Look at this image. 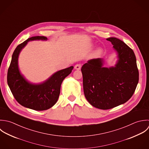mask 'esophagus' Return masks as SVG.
<instances>
[{
  "label": "esophagus",
  "mask_w": 149,
  "mask_h": 149,
  "mask_svg": "<svg viewBox=\"0 0 149 149\" xmlns=\"http://www.w3.org/2000/svg\"><path fill=\"white\" fill-rule=\"evenodd\" d=\"M81 68V64H76L75 66H74V69L76 70H80Z\"/></svg>",
  "instance_id": "1"
}]
</instances>
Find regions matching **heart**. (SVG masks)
Listing matches in <instances>:
<instances>
[{
    "mask_svg": "<svg viewBox=\"0 0 149 149\" xmlns=\"http://www.w3.org/2000/svg\"><path fill=\"white\" fill-rule=\"evenodd\" d=\"M102 50L101 49H98L97 50L95 51V54H94V55L95 56H99L101 54H102Z\"/></svg>",
    "mask_w": 149,
    "mask_h": 149,
    "instance_id": "b5f03b06",
    "label": "heart"
}]
</instances>
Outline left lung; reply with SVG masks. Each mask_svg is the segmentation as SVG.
Returning a JSON list of instances; mask_svg holds the SVG:
<instances>
[{
	"label": "left lung",
	"mask_w": 149,
	"mask_h": 149,
	"mask_svg": "<svg viewBox=\"0 0 149 149\" xmlns=\"http://www.w3.org/2000/svg\"><path fill=\"white\" fill-rule=\"evenodd\" d=\"M113 45L117 60L105 67L103 58L88 60L81 67L85 97L95 107L107 110L124 104L131 98L139 81L135 55L116 38L106 39Z\"/></svg>",
	"instance_id": "left-lung-1"
}]
</instances>
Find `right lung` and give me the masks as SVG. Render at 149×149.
Here are the masks:
<instances>
[{"label": "right lung", "instance_id": "add662e5", "mask_svg": "<svg viewBox=\"0 0 149 149\" xmlns=\"http://www.w3.org/2000/svg\"><path fill=\"white\" fill-rule=\"evenodd\" d=\"M33 40H47L45 36L28 38L19 45L14 50L7 72V84L16 100L22 106L37 111L47 110L57 102L61 86L73 66L59 70L42 83H33L21 73L18 66V57L28 43Z\"/></svg>", "mask_w": 149, "mask_h": 149}]
</instances>
